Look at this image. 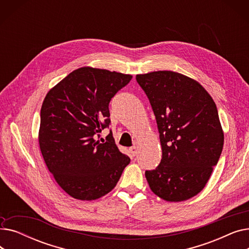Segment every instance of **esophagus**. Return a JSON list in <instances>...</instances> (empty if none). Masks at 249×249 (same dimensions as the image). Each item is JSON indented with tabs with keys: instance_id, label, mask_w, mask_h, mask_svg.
Returning a JSON list of instances; mask_svg holds the SVG:
<instances>
[{
	"instance_id": "1",
	"label": "esophagus",
	"mask_w": 249,
	"mask_h": 249,
	"mask_svg": "<svg viewBox=\"0 0 249 249\" xmlns=\"http://www.w3.org/2000/svg\"><path fill=\"white\" fill-rule=\"evenodd\" d=\"M129 150H130V153H131L132 156H135L138 152V147L137 146H132V147L129 148Z\"/></svg>"
}]
</instances>
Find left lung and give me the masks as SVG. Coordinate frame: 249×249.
I'll return each instance as SVG.
<instances>
[{
  "label": "left lung",
  "mask_w": 249,
  "mask_h": 249,
  "mask_svg": "<svg viewBox=\"0 0 249 249\" xmlns=\"http://www.w3.org/2000/svg\"><path fill=\"white\" fill-rule=\"evenodd\" d=\"M160 132L162 159L146 171L151 191L167 202H181L206 186L224 144L216 104L193 78L171 71L137 74Z\"/></svg>",
  "instance_id": "left-lung-1"
}]
</instances>
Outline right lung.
I'll use <instances>...</instances> for the list:
<instances>
[{"instance_id": "add662e5", "label": "right lung", "mask_w": 249, "mask_h": 249, "mask_svg": "<svg viewBox=\"0 0 249 249\" xmlns=\"http://www.w3.org/2000/svg\"><path fill=\"white\" fill-rule=\"evenodd\" d=\"M131 78V74L84 67L65 76L44 98L39 146L48 171L74 199L91 201L107 195L130 162L112 132L102 142L97 137L111 122V99Z\"/></svg>"}]
</instances>
